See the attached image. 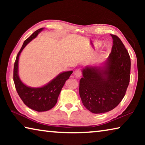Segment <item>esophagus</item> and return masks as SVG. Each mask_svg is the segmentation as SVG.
Returning <instances> with one entry per match:
<instances>
[{
	"instance_id": "obj_1",
	"label": "esophagus",
	"mask_w": 145,
	"mask_h": 145,
	"mask_svg": "<svg viewBox=\"0 0 145 145\" xmlns=\"http://www.w3.org/2000/svg\"><path fill=\"white\" fill-rule=\"evenodd\" d=\"M81 75H82V72H81V71H80V70H77L74 72L75 77H77V78L80 77V76H81Z\"/></svg>"
}]
</instances>
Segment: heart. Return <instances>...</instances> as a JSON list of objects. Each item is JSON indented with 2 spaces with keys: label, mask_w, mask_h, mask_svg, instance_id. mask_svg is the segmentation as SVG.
<instances>
[{
  "label": "heart",
  "mask_w": 145,
  "mask_h": 145,
  "mask_svg": "<svg viewBox=\"0 0 145 145\" xmlns=\"http://www.w3.org/2000/svg\"><path fill=\"white\" fill-rule=\"evenodd\" d=\"M97 45H98V46H100V43H97Z\"/></svg>",
  "instance_id": "1"
}]
</instances>
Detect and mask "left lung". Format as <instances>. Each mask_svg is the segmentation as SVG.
I'll list each match as a JSON object with an SVG mask.
<instances>
[{
	"instance_id": "8db88e82",
	"label": "left lung",
	"mask_w": 145,
	"mask_h": 145,
	"mask_svg": "<svg viewBox=\"0 0 145 145\" xmlns=\"http://www.w3.org/2000/svg\"><path fill=\"white\" fill-rule=\"evenodd\" d=\"M113 45L103 66H89L82 70L79 95L84 107L95 114L114 109L125 95L130 82L131 59L123 43L111 34Z\"/></svg>"
}]
</instances>
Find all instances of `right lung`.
Returning a JSON list of instances; mask_svg holds the SVG:
<instances>
[{
    "label": "right lung",
    "mask_w": 145,
    "mask_h": 145,
    "mask_svg": "<svg viewBox=\"0 0 145 145\" xmlns=\"http://www.w3.org/2000/svg\"><path fill=\"white\" fill-rule=\"evenodd\" d=\"M43 30V28H41L36 31L24 41L16 56L13 70V80L19 97L27 106L38 112L48 111L54 107L61 89L73 73V71L61 73L47 84L41 88L29 87L21 81L18 76L19 56L25 46Z\"/></svg>",
    "instance_id": "obj_1"
}]
</instances>
